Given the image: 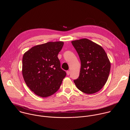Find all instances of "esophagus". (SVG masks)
Wrapping results in <instances>:
<instances>
[{
  "mask_svg": "<svg viewBox=\"0 0 130 130\" xmlns=\"http://www.w3.org/2000/svg\"><path fill=\"white\" fill-rule=\"evenodd\" d=\"M70 71H67V75H69L70 74Z\"/></svg>",
  "mask_w": 130,
  "mask_h": 130,
  "instance_id": "obj_1",
  "label": "esophagus"
}]
</instances>
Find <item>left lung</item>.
I'll list each match as a JSON object with an SVG mask.
<instances>
[{"instance_id":"obj_1","label":"left lung","mask_w":130,"mask_h":130,"mask_svg":"<svg viewBox=\"0 0 130 130\" xmlns=\"http://www.w3.org/2000/svg\"><path fill=\"white\" fill-rule=\"evenodd\" d=\"M80 59L79 75L74 80L76 87L81 92L94 94L107 82L111 64L103 47L87 38L71 42Z\"/></svg>"}]
</instances>
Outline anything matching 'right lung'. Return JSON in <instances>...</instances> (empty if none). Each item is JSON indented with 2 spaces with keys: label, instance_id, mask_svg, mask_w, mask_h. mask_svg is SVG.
Here are the masks:
<instances>
[{
  "label": "right lung",
  "instance_id": "1",
  "mask_svg": "<svg viewBox=\"0 0 130 130\" xmlns=\"http://www.w3.org/2000/svg\"><path fill=\"white\" fill-rule=\"evenodd\" d=\"M64 43L48 42L36 45L25 52L22 59L24 81L36 95L47 97L61 86L66 72L61 69L58 55Z\"/></svg>",
  "mask_w": 130,
  "mask_h": 130
}]
</instances>
